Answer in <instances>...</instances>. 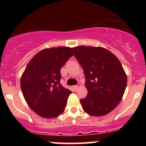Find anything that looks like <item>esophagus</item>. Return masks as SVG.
I'll return each instance as SVG.
<instances>
[{
	"mask_svg": "<svg viewBox=\"0 0 146 146\" xmlns=\"http://www.w3.org/2000/svg\"><path fill=\"white\" fill-rule=\"evenodd\" d=\"M78 88V85H75V86H73V90H74V91H77Z\"/></svg>",
	"mask_w": 146,
	"mask_h": 146,
	"instance_id": "1",
	"label": "esophagus"
}]
</instances>
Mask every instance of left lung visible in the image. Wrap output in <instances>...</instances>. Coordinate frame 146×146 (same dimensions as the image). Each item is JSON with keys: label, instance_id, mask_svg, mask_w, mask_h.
I'll return each mask as SVG.
<instances>
[{"label": "left lung", "instance_id": "8db88e82", "mask_svg": "<svg viewBox=\"0 0 146 146\" xmlns=\"http://www.w3.org/2000/svg\"><path fill=\"white\" fill-rule=\"evenodd\" d=\"M84 73L86 98L81 99L84 110L92 116L109 113L121 101L127 76L118 58L106 48L78 46L72 48Z\"/></svg>", "mask_w": 146, "mask_h": 146}]
</instances>
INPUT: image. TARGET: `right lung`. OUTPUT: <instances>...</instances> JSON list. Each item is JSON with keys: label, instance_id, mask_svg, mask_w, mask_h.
<instances>
[{"label": "right lung", "instance_id": "add662e5", "mask_svg": "<svg viewBox=\"0 0 146 146\" xmlns=\"http://www.w3.org/2000/svg\"><path fill=\"white\" fill-rule=\"evenodd\" d=\"M73 56L67 46L44 48L28 63L21 77V90L28 106L40 117L55 118L64 110L71 91L60 84V69Z\"/></svg>", "mask_w": 146, "mask_h": 146}]
</instances>
